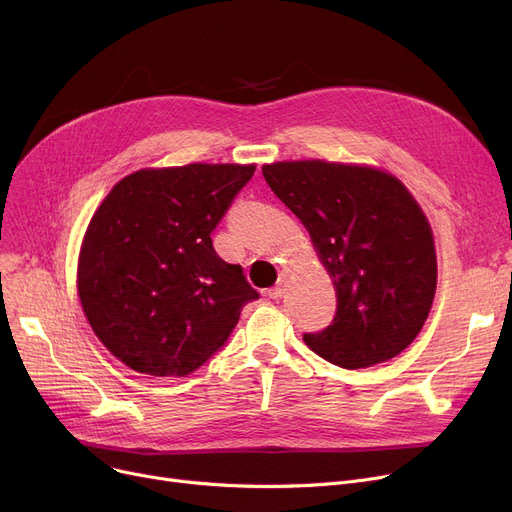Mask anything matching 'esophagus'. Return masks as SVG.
Here are the masks:
<instances>
[{
    "instance_id": "34e87169",
    "label": "esophagus",
    "mask_w": 512,
    "mask_h": 512,
    "mask_svg": "<svg viewBox=\"0 0 512 512\" xmlns=\"http://www.w3.org/2000/svg\"><path fill=\"white\" fill-rule=\"evenodd\" d=\"M284 292H286V280H280L274 288L267 290V297L274 299V301H278V299H282V297H284Z\"/></svg>"
}]
</instances>
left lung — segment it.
Wrapping results in <instances>:
<instances>
[{"label": "left lung", "mask_w": 512, "mask_h": 512, "mask_svg": "<svg viewBox=\"0 0 512 512\" xmlns=\"http://www.w3.org/2000/svg\"><path fill=\"white\" fill-rule=\"evenodd\" d=\"M263 178L303 222L336 286L332 324L303 334L305 344L344 369L405 351L432 309L438 280L432 228L405 184L319 159L263 166Z\"/></svg>", "instance_id": "left-lung-1"}]
</instances>
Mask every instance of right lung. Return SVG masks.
I'll return each mask as SVG.
<instances>
[{
  "mask_svg": "<svg viewBox=\"0 0 512 512\" xmlns=\"http://www.w3.org/2000/svg\"><path fill=\"white\" fill-rule=\"evenodd\" d=\"M255 166L139 170L103 199L78 259V297L103 346L147 375H188L259 299L211 232Z\"/></svg>",
  "mask_w": 512,
  "mask_h": 512,
  "instance_id": "right-lung-1",
  "label": "right lung"
}]
</instances>
